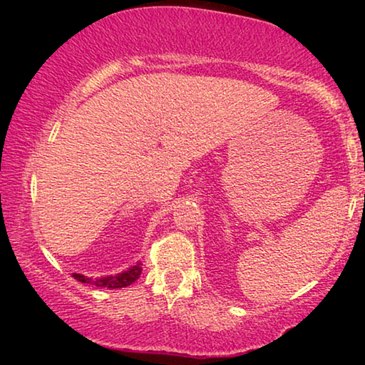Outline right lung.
<instances>
[{
    "instance_id": "1",
    "label": "right lung",
    "mask_w": 365,
    "mask_h": 365,
    "mask_svg": "<svg viewBox=\"0 0 365 365\" xmlns=\"http://www.w3.org/2000/svg\"><path fill=\"white\" fill-rule=\"evenodd\" d=\"M141 270H143L141 269V262H137L135 265H132V267L123 270L122 274L101 277V279H91V277H85L82 274H72V277L82 283H88V285L114 289V288H123V287L132 285V283L140 277Z\"/></svg>"
}]
</instances>
